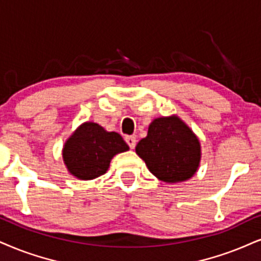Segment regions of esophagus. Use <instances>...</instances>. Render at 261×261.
<instances>
[{
	"mask_svg": "<svg viewBox=\"0 0 261 261\" xmlns=\"http://www.w3.org/2000/svg\"><path fill=\"white\" fill-rule=\"evenodd\" d=\"M124 140H125V143L128 144V146L130 147V149H134V147H136V144H137V139H136V137L127 136V137L124 138Z\"/></svg>",
	"mask_w": 261,
	"mask_h": 261,
	"instance_id": "esophagus-1",
	"label": "esophagus"
}]
</instances>
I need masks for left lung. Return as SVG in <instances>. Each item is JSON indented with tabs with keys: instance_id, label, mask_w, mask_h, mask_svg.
I'll use <instances>...</instances> for the list:
<instances>
[{
	"instance_id": "left-lung-1",
	"label": "left lung",
	"mask_w": 261,
	"mask_h": 261,
	"mask_svg": "<svg viewBox=\"0 0 261 261\" xmlns=\"http://www.w3.org/2000/svg\"><path fill=\"white\" fill-rule=\"evenodd\" d=\"M136 151L150 172L166 182L191 178L201 159L198 139L175 116L153 120L147 137L138 143Z\"/></svg>"
}]
</instances>
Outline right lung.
<instances>
[{
    "label": "right lung",
    "instance_id": "1",
    "mask_svg": "<svg viewBox=\"0 0 261 261\" xmlns=\"http://www.w3.org/2000/svg\"><path fill=\"white\" fill-rule=\"evenodd\" d=\"M128 149L118 133L106 132L99 124L86 122L66 141L63 159L71 174L89 180L106 173L112 157Z\"/></svg>",
    "mask_w": 261,
    "mask_h": 261
}]
</instances>
